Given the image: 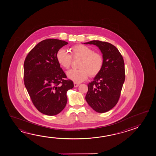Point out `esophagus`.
Wrapping results in <instances>:
<instances>
[{"label":"esophagus","mask_w":156,"mask_h":156,"mask_svg":"<svg viewBox=\"0 0 156 156\" xmlns=\"http://www.w3.org/2000/svg\"><path fill=\"white\" fill-rule=\"evenodd\" d=\"M79 84H78V83H74V87H78V86H79Z\"/></svg>","instance_id":"esophagus-1"}]
</instances>
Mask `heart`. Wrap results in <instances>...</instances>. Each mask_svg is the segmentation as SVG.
Wrapping results in <instances>:
<instances>
[{
  "mask_svg": "<svg viewBox=\"0 0 156 156\" xmlns=\"http://www.w3.org/2000/svg\"><path fill=\"white\" fill-rule=\"evenodd\" d=\"M71 54L64 49L56 53V60L59 65L65 69H69L73 59H80L79 69H71L67 72V76L74 83H79L87 80L89 75L96 76L102 69L104 60L101 54L94 52L88 46L78 44L69 49Z\"/></svg>",
  "mask_w": 156,
  "mask_h": 156,
  "instance_id": "heart-1",
  "label": "heart"
}]
</instances>
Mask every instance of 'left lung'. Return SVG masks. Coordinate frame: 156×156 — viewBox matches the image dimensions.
Instances as JSON below:
<instances>
[{
	"label": "left lung",
	"mask_w": 156,
	"mask_h": 156,
	"mask_svg": "<svg viewBox=\"0 0 156 156\" xmlns=\"http://www.w3.org/2000/svg\"><path fill=\"white\" fill-rule=\"evenodd\" d=\"M84 44L97 46L104 60L102 69L87 84L85 100L96 112H107L115 107L120 98L125 79L123 59L116 47L110 43L93 40Z\"/></svg>",
	"instance_id": "left-lung-1"
}]
</instances>
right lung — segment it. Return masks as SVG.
<instances>
[{"label":"right lung","instance_id":"1","mask_svg":"<svg viewBox=\"0 0 156 156\" xmlns=\"http://www.w3.org/2000/svg\"><path fill=\"white\" fill-rule=\"evenodd\" d=\"M68 42L49 38L29 51L24 62V82L32 102L45 115H57L65 107L66 93L74 85L56 60V53Z\"/></svg>","mask_w":156,"mask_h":156}]
</instances>
